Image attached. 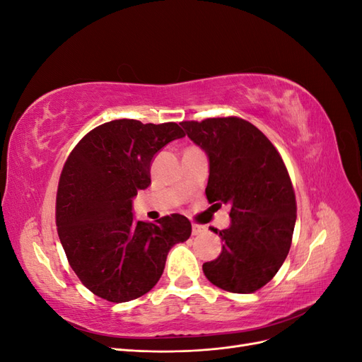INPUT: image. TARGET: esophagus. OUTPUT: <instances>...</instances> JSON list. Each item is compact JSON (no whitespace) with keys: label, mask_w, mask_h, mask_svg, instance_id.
I'll list each match as a JSON object with an SVG mask.
<instances>
[{"label":"esophagus","mask_w":362,"mask_h":362,"mask_svg":"<svg viewBox=\"0 0 362 362\" xmlns=\"http://www.w3.org/2000/svg\"><path fill=\"white\" fill-rule=\"evenodd\" d=\"M202 233H205V226L196 225V223L192 225V234H193V235H199V234H202Z\"/></svg>","instance_id":"esophagus-1"}]
</instances>
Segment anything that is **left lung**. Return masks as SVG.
Wrapping results in <instances>:
<instances>
[{
  "instance_id": "obj_1",
  "label": "left lung",
  "mask_w": 362,
  "mask_h": 362,
  "mask_svg": "<svg viewBox=\"0 0 362 362\" xmlns=\"http://www.w3.org/2000/svg\"><path fill=\"white\" fill-rule=\"evenodd\" d=\"M181 125L210 158L208 202L231 206V226L211 228L223 247L216 259L204 262V275L225 291L254 293L276 275L291 246L298 208L286 163L242 117L182 120Z\"/></svg>"
}]
</instances>
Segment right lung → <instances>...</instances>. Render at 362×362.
<instances>
[{
    "mask_svg": "<svg viewBox=\"0 0 362 362\" xmlns=\"http://www.w3.org/2000/svg\"><path fill=\"white\" fill-rule=\"evenodd\" d=\"M184 136L175 122L117 119L71 151L59 180L57 233L75 275L98 298L120 303L146 294L170 247L190 237L192 223L181 214L149 223L131 213L137 192L151 184L152 158Z\"/></svg>",
    "mask_w": 362,
    "mask_h": 362,
    "instance_id": "1",
    "label": "right lung"
}]
</instances>
